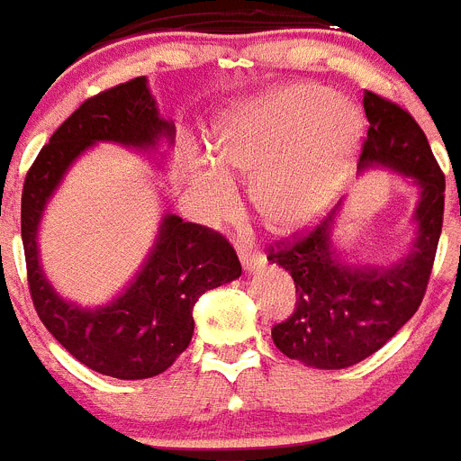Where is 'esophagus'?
Returning <instances> with one entry per match:
<instances>
[{"instance_id":"34e87169","label":"esophagus","mask_w":461,"mask_h":461,"mask_svg":"<svg viewBox=\"0 0 461 461\" xmlns=\"http://www.w3.org/2000/svg\"><path fill=\"white\" fill-rule=\"evenodd\" d=\"M235 249H238V256H240V260H242L244 269H249V272H253V269H260L265 265V256L258 251V249H256L253 240L240 238L238 242H235Z\"/></svg>"}]
</instances>
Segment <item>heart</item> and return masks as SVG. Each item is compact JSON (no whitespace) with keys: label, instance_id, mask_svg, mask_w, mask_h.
<instances>
[{"label":"heart","instance_id":"b5f03b06","mask_svg":"<svg viewBox=\"0 0 461 461\" xmlns=\"http://www.w3.org/2000/svg\"><path fill=\"white\" fill-rule=\"evenodd\" d=\"M361 116L318 84H290L221 112L214 159L189 162V185L210 214L235 203L230 173L256 178L253 203L269 228L290 230L318 217L336 196L361 141Z\"/></svg>","mask_w":461,"mask_h":461}]
</instances>
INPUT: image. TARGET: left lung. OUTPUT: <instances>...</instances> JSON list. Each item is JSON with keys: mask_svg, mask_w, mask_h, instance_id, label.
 <instances>
[{"mask_svg": "<svg viewBox=\"0 0 461 461\" xmlns=\"http://www.w3.org/2000/svg\"><path fill=\"white\" fill-rule=\"evenodd\" d=\"M363 109L368 134L358 171L386 167L416 185V240L411 251L388 267L348 265L333 244L340 201L308 233L272 247L267 260L285 269L297 288L293 315L274 324V345L320 370H340L368 358L411 320L423 302L441 238L446 178L425 132L411 113L373 91L363 93Z\"/></svg>", "mask_w": 461, "mask_h": 461, "instance_id": "left-lung-1", "label": "left lung"}]
</instances>
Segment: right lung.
I'll list each match as a JSON object with an SVG mask.
<instances>
[{"instance_id": "obj_1", "label": "right lung", "mask_w": 461, "mask_h": 461, "mask_svg": "<svg viewBox=\"0 0 461 461\" xmlns=\"http://www.w3.org/2000/svg\"><path fill=\"white\" fill-rule=\"evenodd\" d=\"M173 121L159 116L146 77L107 88L59 125L29 168L23 189V244L29 293L41 322L86 368L116 379H148L171 368L194 336V303L240 278L242 265L223 235L164 214L158 240L128 288L98 308L66 302L45 276L38 226L68 168L93 143L137 150L173 143Z\"/></svg>"}]
</instances>
